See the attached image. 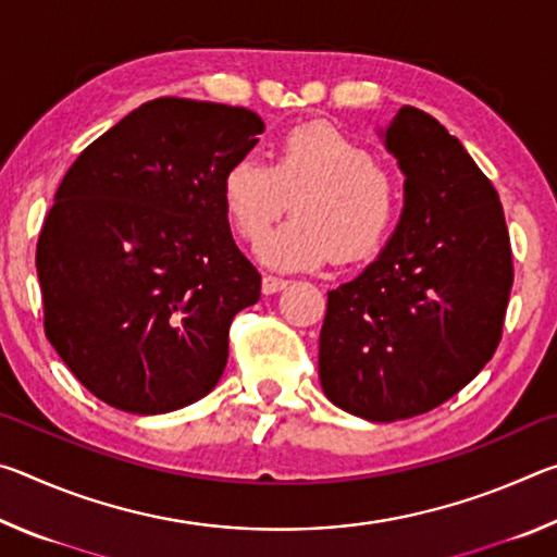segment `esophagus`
<instances>
[{
	"instance_id": "esophagus-1",
	"label": "esophagus",
	"mask_w": 557,
	"mask_h": 557,
	"mask_svg": "<svg viewBox=\"0 0 557 557\" xmlns=\"http://www.w3.org/2000/svg\"><path fill=\"white\" fill-rule=\"evenodd\" d=\"M287 285H289L287 280L275 277V275H265V277H262V292H265V295H275V292L285 289Z\"/></svg>"
}]
</instances>
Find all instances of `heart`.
<instances>
[{
    "label": "heart",
    "instance_id": "obj_1",
    "mask_svg": "<svg viewBox=\"0 0 557 557\" xmlns=\"http://www.w3.org/2000/svg\"><path fill=\"white\" fill-rule=\"evenodd\" d=\"M221 201L245 243H260L282 213L260 256L275 268H317L334 258L356 265L379 256L400 213V188L371 149L329 125H299L280 139L270 166L243 157L225 169Z\"/></svg>",
    "mask_w": 557,
    "mask_h": 557
}]
</instances>
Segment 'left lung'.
I'll use <instances>...</instances> for the list:
<instances>
[{
    "mask_svg": "<svg viewBox=\"0 0 557 557\" xmlns=\"http://www.w3.org/2000/svg\"><path fill=\"white\" fill-rule=\"evenodd\" d=\"M381 135L405 174L403 215L381 256L329 292L319 381L342 410L393 422L437 408L488 363L513 262L496 188L457 137L410 106Z\"/></svg>",
    "mask_w": 557,
    "mask_h": 557,
    "instance_id": "left-lung-1",
    "label": "left lung"
}]
</instances>
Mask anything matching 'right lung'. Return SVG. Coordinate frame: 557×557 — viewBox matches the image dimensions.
Here are the masks:
<instances>
[{"label": "right lung", "mask_w": 557, "mask_h": 557, "mask_svg": "<svg viewBox=\"0 0 557 557\" xmlns=\"http://www.w3.org/2000/svg\"><path fill=\"white\" fill-rule=\"evenodd\" d=\"M262 129L252 110L157 98L65 172L36 243L44 329L102 403L172 412L219 383L233 317L260 299L221 182Z\"/></svg>", "instance_id": "right-lung-1"}]
</instances>
